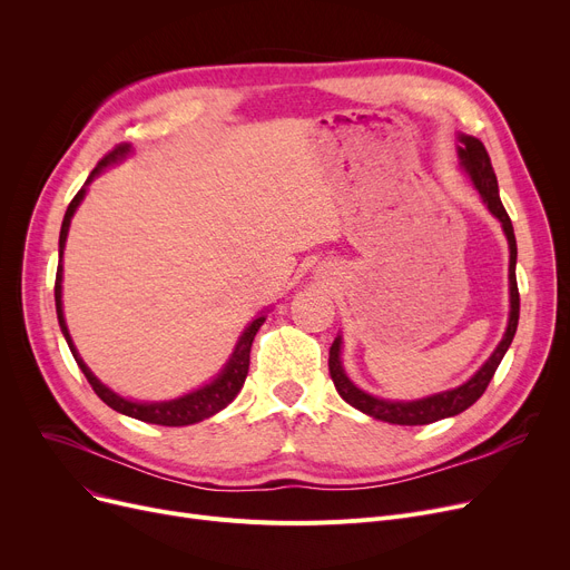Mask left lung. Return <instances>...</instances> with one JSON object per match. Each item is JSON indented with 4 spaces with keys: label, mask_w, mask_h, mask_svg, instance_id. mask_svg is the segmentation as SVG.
<instances>
[{
    "label": "left lung",
    "mask_w": 570,
    "mask_h": 570,
    "mask_svg": "<svg viewBox=\"0 0 570 570\" xmlns=\"http://www.w3.org/2000/svg\"><path fill=\"white\" fill-rule=\"evenodd\" d=\"M458 140H460V145H458L460 166L471 177V183H473L478 196H481V200L485 203V207L499 219V224L503 228V235L508 239V252H511V258H508V295H511V312H508V325H505V333H503L501 342L492 351V355L469 381H464L458 387H451V391L434 393V395H428V397H421V400H409V402L374 397V395L365 393L363 387H357L344 372V365H342V335H337L333 346H331V361H327V367H331V376H333L337 393L353 409L363 411V413H367V415H372V417H376V421H383V423L430 425V423L441 421V417H451V415H458V413L466 411L478 397L485 393V387L490 385L499 363L503 361V355H505L508 346H511V342L515 337V331H518L520 293H518V279H515L518 243H515L513 224H511V217H508L505 207L499 198L497 175H494V168H492V161H490L485 145L478 138L464 136V134H458Z\"/></svg>",
    "instance_id": "left-lung-1"
}]
</instances>
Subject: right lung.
<instances>
[{
    "instance_id": "add662e5",
    "label": "right lung",
    "mask_w": 570,
    "mask_h": 570,
    "mask_svg": "<svg viewBox=\"0 0 570 570\" xmlns=\"http://www.w3.org/2000/svg\"><path fill=\"white\" fill-rule=\"evenodd\" d=\"M131 155V145L129 142H122L117 145L115 149H110V153L97 164V168L89 173L87 183L82 185V189L73 196V200L69 203L67 207V215H65V222H62V230H59V263H57V277H55V307H57V321H59V327H62V335L76 357L78 367L82 370L85 379L89 381V385L95 387V393L110 406L115 409L117 413H125L129 417H136V421H142V423H153V425H164V428H185V425H194V423H200L205 421V417L219 413L222 409H226L239 393V387L245 385V379H247V372H249V351H252V342L258 333V327L265 323V312H261L256 318H252L247 323V327L243 333H239L237 342H235V348L230 353V357L226 361V365L222 367V372L200 387H196V391L183 395V397H175V400H166V402H136V400H127L122 395H117L115 391H110V387L106 383H101L92 370H89L82 357L69 335V327H67V321H65V307H62V256H65V247H67V235H69V226H71V219L76 215L78 205L82 203L85 194H87V187L89 183H92L95 177H99L108 166L122 161Z\"/></svg>"
}]
</instances>
